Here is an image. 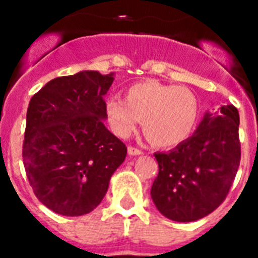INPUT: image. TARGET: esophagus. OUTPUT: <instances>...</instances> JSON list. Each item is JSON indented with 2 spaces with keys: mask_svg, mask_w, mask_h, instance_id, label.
Returning <instances> with one entry per match:
<instances>
[{
  "mask_svg": "<svg viewBox=\"0 0 258 258\" xmlns=\"http://www.w3.org/2000/svg\"><path fill=\"white\" fill-rule=\"evenodd\" d=\"M127 154L131 155V156H139V155L143 154V151L137 150L135 147H129V148H127Z\"/></svg>",
  "mask_w": 258,
  "mask_h": 258,
  "instance_id": "34e87169",
  "label": "esophagus"
}]
</instances>
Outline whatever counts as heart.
<instances>
[{"mask_svg": "<svg viewBox=\"0 0 258 258\" xmlns=\"http://www.w3.org/2000/svg\"><path fill=\"white\" fill-rule=\"evenodd\" d=\"M199 113V99L189 88L156 80L135 83L123 99L113 96L104 103V117L115 136L126 139L143 121L145 137L159 148H174L186 141Z\"/></svg>", "mask_w": 258, "mask_h": 258, "instance_id": "obj_1", "label": "heart"}]
</instances>
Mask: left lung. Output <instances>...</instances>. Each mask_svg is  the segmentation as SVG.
<instances>
[{
  "label": "left lung",
  "instance_id": "1",
  "mask_svg": "<svg viewBox=\"0 0 258 258\" xmlns=\"http://www.w3.org/2000/svg\"><path fill=\"white\" fill-rule=\"evenodd\" d=\"M239 114L232 104L207 111L196 132L168 152H156L159 174L151 197L160 214L195 222L226 199L241 160Z\"/></svg>",
  "mask_w": 258,
  "mask_h": 258
}]
</instances>
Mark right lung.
<instances>
[{
	"label": "right lung",
	"mask_w": 258,
	"mask_h": 258,
	"mask_svg": "<svg viewBox=\"0 0 258 258\" xmlns=\"http://www.w3.org/2000/svg\"><path fill=\"white\" fill-rule=\"evenodd\" d=\"M114 73L57 77L31 98L23 162L35 196L63 216L94 211L126 147L104 126V95Z\"/></svg>",
	"instance_id": "add662e5"
}]
</instances>
